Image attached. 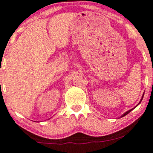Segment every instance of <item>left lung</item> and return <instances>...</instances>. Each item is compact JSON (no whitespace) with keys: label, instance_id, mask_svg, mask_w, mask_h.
<instances>
[{"label":"left lung","instance_id":"8db88e82","mask_svg":"<svg viewBox=\"0 0 153 153\" xmlns=\"http://www.w3.org/2000/svg\"><path fill=\"white\" fill-rule=\"evenodd\" d=\"M143 97H144V94H143V95H142V99H141V100H140V101H139V104H138V105H137V106H136V107H137V106H138V105H139V104H140V103H141V102H142V99H143ZM135 107H134V108H135ZM134 108H132V109H131V110H128V111H127V112H125V113H124V114H123V115H121V116H120V117H122L125 116V115H127V114H128V113H129V112H130L131 111V110H133Z\"/></svg>","mask_w":153,"mask_h":153}]
</instances>
